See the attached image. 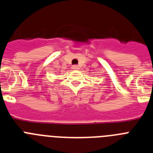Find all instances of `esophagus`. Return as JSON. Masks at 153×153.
<instances>
[{
    "instance_id": "34e87169",
    "label": "esophagus",
    "mask_w": 153,
    "mask_h": 153,
    "mask_svg": "<svg viewBox=\"0 0 153 153\" xmlns=\"http://www.w3.org/2000/svg\"><path fill=\"white\" fill-rule=\"evenodd\" d=\"M73 69H74V70H78L79 67H78V66H76V65H74V66H73Z\"/></svg>"
}]
</instances>
